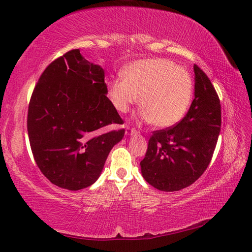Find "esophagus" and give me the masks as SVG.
Listing matches in <instances>:
<instances>
[{
	"instance_id": "esophagus-1",
	"label": "esophagus",
	"mask_w": 252,
	"mask_h": 252,
	"mask_svg": "<svg viewBox=\"0 0 252 252\" xmlns=\"http://www.w3.org/2000/svg\"><path fill=\"white\" fill-rule=\"evenodd\" d=\"M138 133V131L134 129V128H131V127H127L126 128V134H137Z\"/></svg>"
}]
</instances>
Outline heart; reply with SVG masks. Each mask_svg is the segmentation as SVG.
Returning a JSON list of instances; mask_svg holds the SVG:
<instances>
[{"label": "heart", "instance_id": "heart-1", "mask_svg": "<svg viewBox=\"0 0 252 252\" xmlns=\"http://www.w3.org/2000/svg\"><path fill=\"white\" fill-rule=\"evenodd\" d=\"M123 80L109 84V97L121 113L139 101L141 118L167 128L177 124L192 100L193 82L190 73L167 59H146L128 65Z\"/></svg>", "mask_w": 252, "mask_h": 252}]
</instances>
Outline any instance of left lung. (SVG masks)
Instances as JSON below:
<instances>
[{"label":"left lung","instance_id":"8db88e82","mask_svg":"<svg viewBox=\"0 0 252 252\" xmlns=\"http://www.w3.org/2000/svg\"><path fill=\"white\" fill-rule=\"evenodd\" d=\"M194 99L187 114L172 127L153 132L143 160L144 180L162 191L191 185L210 164L221 126V107L210 78L198 65Z\"/></svg>","mask_w":252,"mask_h":252}]
</instances>
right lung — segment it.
Instances as JSON below:
<instances>
[{"label":"right lung","mask_w":252,"mask_h":252,"mask_svg":"<svg viewBox=\"0 0 252 252\" xmlns=\"http://www.w3.org/2000/svg\"><path fill=\"white\" fill-rule=\"evenodd\" d=\"M105 71L79 49L54 60L31 96L28 133L36 164L54 185L68 190L91 186L125 129L107 97Z\"/></svg>","instance_id":"right-lung-1"}]
</instances>
